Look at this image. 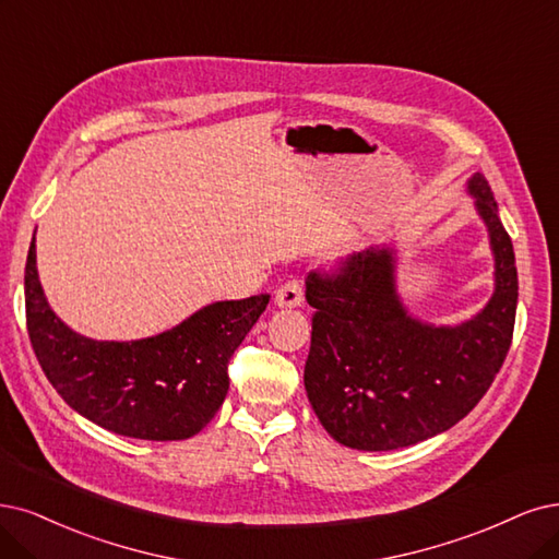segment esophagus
<instances>
[{
    "mask_svg": "<svg viewBox=\"0 0 559 559\" xmlns=\"http://www.w3.org/2000/svg\"><path fill=\"white\" fill-rule=\"evenodd\" d=\"M274 304L278 308H297L304 304V285L299 281H287L274 293Z\"/></svg>",
    "mask_w": 559,
    "mask_h": 559,
    "instance_id": "1",
    "label": "esophagus"
}]
</instances>
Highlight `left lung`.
<instances>
[{"instance_id": "left-lung-1", "label": "left lung", "mask_w": 559, "mask_h": 559, "mask_svg": "<svg viewBox=\"0 0 559 559\" xmlns=\"http://www.w3.org/2000/svg\"><path fill=\"white\" fill-rule=\"evenodd\" d=\"M465 191L492 253V295L472 318L432 324L409 313L396 243L368 246L336 281H306L316 308L306 396L343 447L394 451L438 436L484 399L502 368L519 304L513 246L486 177L474 173Z\"/></svg>"}]
</instances>
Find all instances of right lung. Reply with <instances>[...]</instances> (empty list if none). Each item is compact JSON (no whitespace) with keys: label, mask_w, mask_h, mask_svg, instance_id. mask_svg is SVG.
Listing matches in <instances>:
<instances>
[{"label":"right lung","mask_w":559,"mask_h":559,"mask_svg":"<svg viewBox=\"0 0 559 559\" xmlns=\"http://www.w3.org/2000/svg\"><path fill=\"white\" fill-rule=\"evenodd\" d=\"M269 297L206 304L156 336L96 341L50 308L38 281L36 233L25 264L27 332L46 378L78 415L135 440H186L214 419L230 389L227 359Z\"/></svg>","instance_id":"obj_1"}]
</instances>
